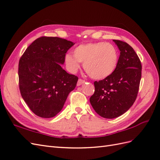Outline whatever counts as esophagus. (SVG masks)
I'll return each instance as SVG.
<instances>
[{"label":"esophagus","mask_w":160,"mask_h":160,"mask_svg":"<svg viewBox=\"0 0 160 160\" xmlns=\"http://www.w3.org/2000/svg\"><path fill=\"white\" fill-rule=\"evenodd\" d=\"M85 82V80L82 79H79L78 81H77V86H79V85H82L83 83H84Z\"/></svg>","instance_id":"1"}]
</instances>
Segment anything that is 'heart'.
<instances>
[{
  "instance_id": "1",
  "label": "heart",
  "mask_w": 160,
  "mask_h": 160,
  "mask_svg": "<svg viewBox=\"0 0 160 160\" xmlns=\"http://www.w3.org/2000/svg\"><path fill=\"white\" fill-rule=\"evenodd\" d=\"M65 62L67 69L72 72L79 69V62H83V68L91 78L103 79L117 68L119 52L117 48L109 42L84 43L73 50V56L67 54Z\"/></svg>"
}]
</instances>
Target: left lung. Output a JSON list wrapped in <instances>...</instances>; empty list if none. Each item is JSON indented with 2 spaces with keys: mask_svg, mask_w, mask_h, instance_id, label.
Returning a JSON list of instances; mask_svg holds the SVG:
<instances>
[{
  "mask_svg": "<svg viewBox=\"0 0 160 160\" xmlns=\"http://www.w3.org/2000/svg\"><path fill=\"white\" fill-rule=\"evenodd\" d=\"M120 51L117 68L109 77L94 82L95 92L89 99L95 112L113 119L132 107L137 98L142 77V63L127 42L113 40Z\"/></svg>",
  "mask_w": 160,
  "mask_h": 160,
  "instance_id": "left-lung-1",
  "label": "left lung"
}]
</instances>
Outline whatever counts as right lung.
<instances>
[{
	"label": "right lung",
	"instance_id": "add662e5",
	"mask_svg": "<svg viewBox=\"0 0 160 160\" xmlns=\"http://www.w3.org/2000/svg\"><path fill=\"white\" fill-rule=\"evenodd\" d=\"M74 43L59 37H41L27 47L18 62V85L22 99L36 115L50 118L61 111L78 77L62 68Z\"/></svg>",
	"mask_w": 160,
	"mask_h": 160
}]
</instances>
